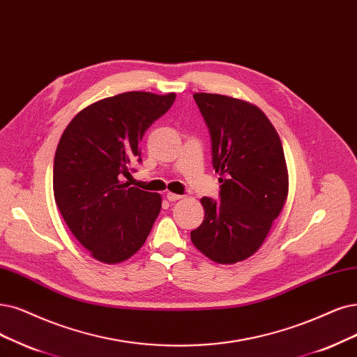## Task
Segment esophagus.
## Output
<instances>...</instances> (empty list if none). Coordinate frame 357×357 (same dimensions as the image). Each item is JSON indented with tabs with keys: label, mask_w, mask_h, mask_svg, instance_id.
Instances as JSON below:
<instances>
[{
	"label": "esophagus",
	"mask_w": 357,
	"mask_h": 357,
	"mask_svg": "<svg viewBox=\"0 0 357 357\" xmlns=\"http://www.w3.org/2000/svg\"><path fill=\"white\" fill-rule=\"evenodd\" d=\"M166 199H167L170 203H175V202H178V200L182 199V195L175 194V192H167V194H166Z\"/></svg>",
	"instance_id": "1"
}]
</instances>
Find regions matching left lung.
Segmentation results:
<instances>
[{
    "instance_id": "left-lung-1",
    "label": "left lung",
    "mask_w": 357,
    "mask_h": 357,
    "mask_svg": "<svg viewBox=\"0 0 357 357\" xmlns=\"http://www.w3.org/2000/svg\"><path fill=\"white\" fill-rule=\"evenodd\" d=\"M212 137L213 167L220 175V200H200L202 225L191 241L220 265L253 256L265 243L288 195L282 142L257 105L220 94L192 96Z\"/></svg>"
}]
</instances>
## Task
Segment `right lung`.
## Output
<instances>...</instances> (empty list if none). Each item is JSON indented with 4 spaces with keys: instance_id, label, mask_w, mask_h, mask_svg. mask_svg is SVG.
<instances>
[{
    "instance_id": "obj_1",
    "label": "right lung",
    "mask_w": 357,
    "mask_h": 357,
    "mask_svg": "<svg viewBox=\"0 0 357 357\" xmlns=\"http://www.w3.org/2000/svg\"><path fill=\"white\" fill-rule=\"evenodd\" d=\"M175 98V92L144 91L102 98L79 112L60 138L52 175L56 203L76 240L107 265L134 256L160 213V194L129 187L121 178L141 162L145 130Z\"/></svg>"
}]
</instances>
